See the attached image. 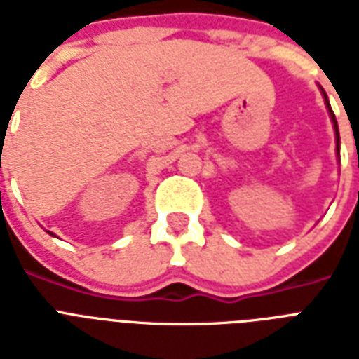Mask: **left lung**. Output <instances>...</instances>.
<instances>
[{"label":"left lung","mask_w":359,"mask_h":359,"mask_svg":"<svg viewBox=\"0 0 359 359\" xmlns=\"http://www.w3.org/2000/svg\"><path fill=\"white\" fill-rule=\"evenodd\" d=\"M323 95H324V98H326V106H328V111H330V115H332V121H334V128H335V137H337V154H339V128H337V121H335V115H334V111H332V106H330V102H328V97H326V93L323 91Z\"/></svg>","instance_id":"obj_1"}]
</instances>
